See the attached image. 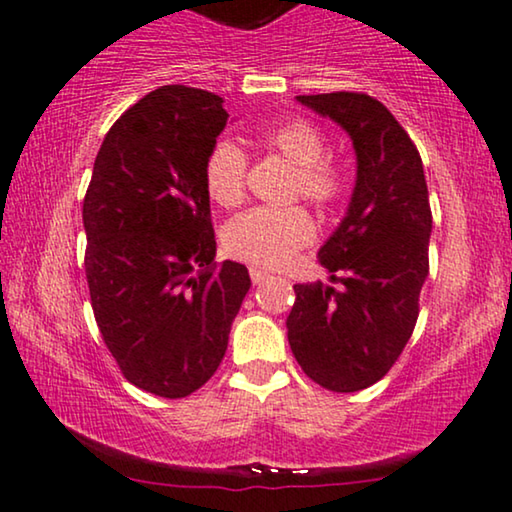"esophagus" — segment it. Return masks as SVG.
<instances>
[{
	"label": "esophagus",
	"instance_id": "34e87169",
	"mask_svg": "<svg viewBox=\"0 0 512 512\" xmlns=\"http://www.w3.org/2000/svg\"><path fill=\"white\" fill-rule=\"evenodd\" d=\"M250 278H252V283H255V286H260V283H264L269 278V271L250 269Z\"/></svg>",
	"mask_w": 512,
	"mask_h": 512
}]
</instances>
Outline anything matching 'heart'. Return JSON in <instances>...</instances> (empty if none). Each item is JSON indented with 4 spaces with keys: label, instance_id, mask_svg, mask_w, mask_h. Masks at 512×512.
Wrapping results in <instances>:
<instances>
[{
    "label": "heart",
    "instance_id": "heart-1",
    "mask_svg": "<svg viewBox=\"0 0 512 512\" xmlns=\"http://www.w3.org/2000/svg\"><path fill=\"white\" fill-rule=\"evenodd\" d=\"M260 144L293 165L288 200H307L314 210L331 212L347 196L345 165L328 155L326 134L307 118H293L264 129ZM248 153L234 139L219 137L203 163L208 196L222 208H238L248 186ZM314 222L300 205L255 208L231 219L224 229V250L252 267L278 269L293 260L297 250L312 243Z\"/></svg>",
    "mask_w": 512,
    "mask_h": 512
}]
</instances>
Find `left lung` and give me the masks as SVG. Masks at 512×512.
<instances>
[{
  "mask_svg": "<svg viewBox=\"0 0 512 512\" xmlns=\"http://www.w3.org/2000/svg\"><path fill=\"white\" fill-rule=\"evenodd\" d=\"M297 101L352 137L357 186L347 217L319 250V264L338 288L293 286L288 342L316 385L359 392L390 371L418 321L432 231L423 160L373 96L333 92Z\"/></svg>",
  "mask_w": 512,
  "mask_h": 512,
  "instance_id": "8db88e82",
  "label": "left lung"
}]
</instances>
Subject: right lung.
<instances>
[{
  "label": "right lung",
  "instance_id": "1",
  "mask_svg": "<svg viewBox=\"0 0 512 512\" xmlns=\"http://www.w3.org/2000/svg\"><path fill=\"white\" fill-rule=\"evenodd\" d=\"M222 96L165 84L115 120L84 193V271L96 326L139 390L181 399L222 364L250 290L248 269H215L203 163L226 127Z\"/></svg>",
  "mask_w": 512,
  "mask_h": 512
}]
</instances>
